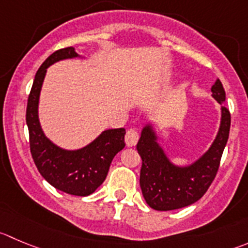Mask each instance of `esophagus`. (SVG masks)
<instances>
[{
    "label": "esophagus",
    "mask_w": 248,
    "mask_h": 248,
    "mask_svg": "<svg viewBox=\"0 0 248 248\" xmlns=\"http://www.w3.org/2000/svg\"><path fill=\"white\" fill-rule=\"evenodd\" d=\"M139 141V133L136 129H129L125 134V143L128 147H133L138 143Z\"/></svg>",
    "instance_id": "obj_1"
}]
</instances>
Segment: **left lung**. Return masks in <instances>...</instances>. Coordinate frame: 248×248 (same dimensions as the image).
Listing matches in <instances>:
<instances>
[{
  "label": "left lung",
  "mask_w": 248,
  "mask_h": 248,
  "mask_svg": "<svg viewBox=\"0 0 248 248\" xmlns=\"http://www.w3.org/2000/svg\"><path fill=\"white\" fill-rule=\"evenodd\" d=\"M212 95L221 105L219 131L209 150L186 167H178L169 161L157 142L151 124L141 131L136 148L142 159L140 186L146 202L155 211H173L190 206L203 196L218 171L224 147L230 131V112L224 106L225 91L220 80L212 86Z\"/></svg>",
  "instance_id": "1"
}]
</instances>
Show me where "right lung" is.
<instances>
[{"label": "right lung", "instance_id": "obj_1", "mask_svg": "<svg viewBox=\"0 0 248 248\" xmlns=\"http://www.w3.org/2000/svg\"><path fill=\"white\" fill-rule=\"evenodd\" d=\"M79 57L74 47L53 52L35 75L27 106L30 152L37 170L57 190L74 196H89L105 181L113 158L125 146V129H108L80 150L58 147L42 131L39 122V98L47 68L68 58Z\"/></svg>", "mask_w": 248, "mask_h": 248}]
</instances>
